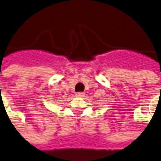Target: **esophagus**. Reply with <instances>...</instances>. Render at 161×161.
I'll list each match as a JSON object with an SVG mask.
<instances>
[{
    "label": "esophagus",
    "mask_w": 161,
    "mask_h": 161,
    "mask_svg": "<svg viewBox=\"0 0 161 161\" xmlns=\"http://www.w3.org/2000/svg\"><path fill=\"white\" fill-rule=\"evenodd\" d=\"M75 95H76V96H78V97H83L84 95H85V93H84V92H78V93H76V94H75Z\"/></svg>",
    "instance_id": "esophagus-1"
}]
</instances>
